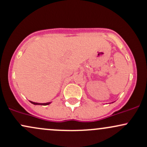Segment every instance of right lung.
Returning <instances> with one entry per match:
<instances>
[{"label": "right lung", "instance_id": "right-lung-1", "mask_svg": "<svg viewBox=\"0 0 147 147\" xmlns=\"http://www.w3.org/2000/svg\"><path fill=\"white\" fill-rule=\"evenodd\" d=\"M30 102H31V103L34 104V105H48L51 103V102H47V103H37V102H31V101H30Z\"/></svg>", "mask_w": 147, "mask_h": 147}]
</instances>
